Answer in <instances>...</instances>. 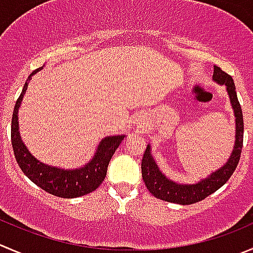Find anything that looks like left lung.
Wrapping results in <instances>:
<instances>
[{
	"mask_svg": "<svg viewBox=\"0 0 253 253\" xmlns=\"http://www.w3.org/2000/svg\"><path fill=\"white\" fill-rule=\"evenodd\" d=\"M212 79L219 84L226 85V90L229 92L230 100H231L232 109H234L235 117H236V136H235L236 139H235L234 151L230 156L229 162L219 170L212 173L208 178L203 179L199 183L185 185V184L174 183L162 174L152 157L151 147L147 146L141 164L142 176H143L144 184L149 193H152V195L158 199L180 205H190L202 202L205 198L216 192L217 189L221 188L229 180L239 164L242 144H244V117H242V110L240 106L239 99H237L235 83L227 73L222 72L216 65L214 67Z\"/></svg>",
	"mask_w": 253,
	"mask_h": 253,
	"instance_id": "1",
	"label": "left lung"
}]
</instances>
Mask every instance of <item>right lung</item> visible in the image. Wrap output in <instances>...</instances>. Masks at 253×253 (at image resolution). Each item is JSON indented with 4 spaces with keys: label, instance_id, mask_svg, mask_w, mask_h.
<instances>
[{
    "label": "right lung",
    "instance_id": "1",
    "mask_svg": "<svg viewBox=\"0 0 253 253\" xmlns=\"http://www.w3.org/2000/svg\"><path fill=\"white\" fill-rule=\"evenodd\" d=\"M41 69L42 68H38L29 75L14 105L11 124V142L14 157L22 171L34 184L48 192L49 194L59 198H68V199L86 195L101 185L106 176L110 159L112 158L115 151L120 146L125 136H112L102 139L91 162L79 169L64 170V169L46 166L34 158L26 148L19 136L18 109L21 106L22 99H23L32 75H34Z\"/></svg>",
    "mask_w": 253,
    "mask_h": 253
}]
</instances>
